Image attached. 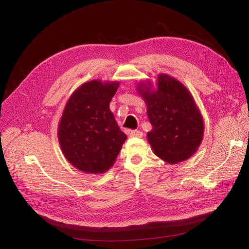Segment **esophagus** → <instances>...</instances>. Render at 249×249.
Returning a JSON list of instances; mask_svg holds the SVG:
<instances>
[{"instance_id":"esophagus-1","label":"esophagus","mask_w":249,"mask_h":249,"mask_svg":"<svg viewBox=\"0 0 249 249\" xmlns=\"http://www.w3.org/2000/svg\"><path fill=\"white\" fill-rule=\"evenodd\" d=\"M129 136L130 137L141 138L143 136V133H142L141 131H139V130H132V131H129Z\"/></svg>"}]
</instances>
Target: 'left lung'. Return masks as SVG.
Masks as SVG:
<instances>
[{
  "mask_svg": "<svg viewBox=\"0 0 249 249\" xmlns=\"http://www.w3.org/2000/svg\"><path fill=\"white\" fill-rule=\"evenodd\" d=\"M156 84L154 90L150 81H142L136 88L152 125L147 140L156 156L177 164L190 158L200 146L203 117L193 96L180 81L161 73Z\"/></svg>",
  "mask_w": 249,
  "mask_h": 249,
  "instance_id": "obj_1",
  "label": "left lung"
}]
</instances>
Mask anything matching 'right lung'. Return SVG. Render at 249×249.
<instances>
[{
  "instance_id": "right-lung-1",
  "label": "right lung",
  "mask_w": 249,
  "mask_h": 249,
  "mask_svg": "<svg viewBox=\"0 0 249 249\" xmlns=\"http://www.w3.org/2000/svg\"><path fill=\"white\" fill-rule=\"evenodd\" d=\"M118 81L92 80L78 87L66 103L58 126L65 158L85 173L101 174L116 161L127 136L110 110Z\"/></svg>"
}]
</instances>
